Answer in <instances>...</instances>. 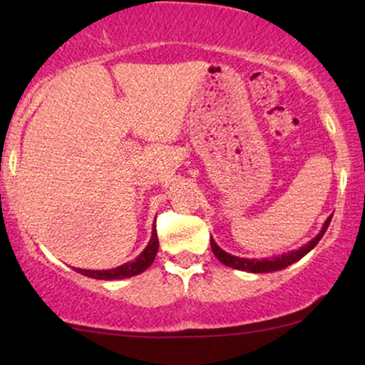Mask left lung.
<instances>
[{
    "label": "left lung",
    "instance_id": "obj_1",
    "mask_svg": "<svg viewBox=\"0 0 365 365\" xmlns=\"http://www.w3.org/2000/svg\"><path fill=\"white\" fill-rule=\"evenodd\" d=\"M331 219H332V216H329L326 219V222H324L321 232H319L314 239H311L307 244H304L302 247H299V249H296V251H291V252L279 254V256H274V257L249 259V257L232 256V254L222 251V249L216 244V241H214L212 236H211V249H212L214 256H216L219 261H221L224 266H227V267L239 269V271H246V272H257V274L281 271V269L291 266V264H294V262H297L299 259H302L307 252H311L312 249L317 246V242L322 239L324 232L327 231L329 224H331Z\"/></svg>",
    "mask_w": 365,
    "mask_h": 365
}]
</instances>
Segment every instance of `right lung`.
I'll return each mask as SVG.
<instances>
[{"mask_svg":"<svg viewBox=\"0 0 365 365\" xmlns=\"http://www.w3.org/2000/svg\"><path fill=\"white\" fill-rule=\"evenodd\" d=\"M159 249V241H158V232L156 226H154L151 232V239H149L148 246L144 247V251L139 254V256L134 259V261H129L123 266H118L114 269H104V271H94V269H79L76 267L74 271L83 274V276L93 277V279H101V281H114V279H126L138 276L146 271V269L154 262V257H156Z\"/></svg>","mask_w":365,"mask_h":365,"instance_id":"1","label":"right lung"}]
</instances>
